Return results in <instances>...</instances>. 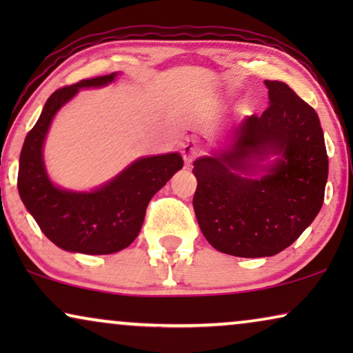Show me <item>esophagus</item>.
Listing matches in <instances>:
<instances>
[{
    "instance_id": "esophagus-1",
    "label": "esophagus",
    "mask_w": 353,
    "mask_h": 353,
    "mask_svg": "<svg viewBox=\"0 0 353 353\" xmlns=\"http://www.w3.org/2000/svg\"><path fill=\"white\" fill-rule=\"evenodd\" d=\"M204 149H202V144L196 139H188L183 146V159H185L186 163H192L197 157L202 156Z\"/></svg>"
}]
</instances>
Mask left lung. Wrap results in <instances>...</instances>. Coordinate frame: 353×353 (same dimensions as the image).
Masks as SVG:
<instances>
[{
  "instance_id": "1",
  "label": "left lung",
  "mask_w": 353,
  "mask_h": 353,
  "mask_svg": "<svg viewBox=\"0 0 353 353\" xmlns=\"http://www.w3.org/2000/svg\"><path fill=\"white\" fill-rule=\"evenodd\" d=\"M270 105L245 119L234 146L194 162L197 223L220 252L270 257L289 248L315 220L325 199L327 154L318 114L286 83L265 80ZM281 153L260 181L241 177L242 159Z\"/></svg>"
}]
</instances>
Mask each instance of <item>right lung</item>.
<instances>
[{"mask_svg":"<svg viewBox=\"0 0 353 353\" xmlns=\"http://www.w3.org/2000/svg\"><path fill=\"white\" fill-rule=\"evenodd\" d=\"M115 74L62 86L48 98L23 141L17 188L27 210L57 248L90 255L119 252L137 239L152 196L183 167L180 154L143 157L93 192L56 188L43 165L41 148L54 114L83 86H103Z\"/></svg>","mask_w":353,"mask_h":353,"instance_id":"obj_1","label":"right lung"}]
</instances>
